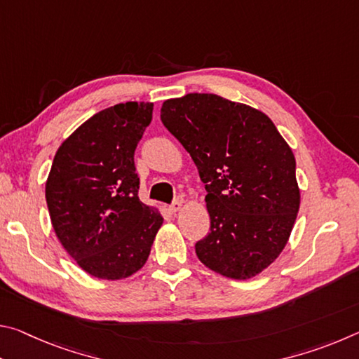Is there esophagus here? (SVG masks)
Masks as SVG:
<instances>
[{"mask_svg":"<svg viewBox=\"0 0 359 359\" xmlns=\"http://www.w3.org/2000/svg\"><path fill=\"white\" fill-rule=\"evenodd\" d=\"M182 205H184V199L177 198V199H175V201H174L171 205H169V210L174 212V214H175V212H179V210L182 209Z\"/></svg>","mask_w":359,"mask_h":359,"instance_id":"34e87169","label":"esophagus"}]
</instances>
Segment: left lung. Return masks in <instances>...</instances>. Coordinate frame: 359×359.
I'll return each mask as SVG.
<instances>
[{
    "label": "left lung",
    "instance_id": "8db88e82",
    "mask_svg": "<svg viewBox=\"0 0 359 359\" xmlns=\"http://www.w3.org/2000/svg\"><path fill=\"white\" fill-rule=\"evenodd\" d=\"M161 121L208 191L210 231L194 245L199 261L234 280L258 276L287 245L299 210L290 145L264 112L212 93L165 101Z\"/></svg>",
    "mask_w": 359,
    "mask_h": 359
}]
</instances>
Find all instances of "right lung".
Wrapping results in <instances>:
<instances>
[{"instance_id":"obj_1","label":"right lung","mask_w":359,"mask_h":359,"mask_svg":"<svg viewBox=\"0 0 359 359\" xmlns=\"http://www.w3.org/2000/svg\"><path fill=\"white\" fill-rule=\"evenodd\" d=\"M154 102H120L95 114L60 145L46 201L60 244L96 278L120 280L145 264L163 217L141 203L135 150Z\"/></svg>"}]
</instances>
